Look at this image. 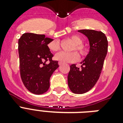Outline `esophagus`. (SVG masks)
<instances>
[{
    "instance_id": "34e87169",
    "label": "esophagus",
    "mask_w": 123,
    "mask_h": 123,
    "mask_svg": "<svg viewBox=\"0 0 123 123\" xmlns=\"http://www.w3.org/2000/svg\"><path fill=\"white\" fill-rule=\"evenodd\" d=\"M62 64V62H59V65L61 66Z\"/></svg>"
}]
</instances>
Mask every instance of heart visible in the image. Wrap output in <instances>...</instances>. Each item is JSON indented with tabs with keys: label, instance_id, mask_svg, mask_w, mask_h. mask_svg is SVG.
Returning a JSON list of instances; mask_svg holds the SVG:
<instances>
[{
	"label": "heart",
	"instance_id": "b5f03b06",
	"mask_svg": "<svg viewBox=\"0 0 123 123\" xmlns=\"http://www.w3.org/2000/svg\"><path fill=\"white\" fill-rule=\"evenodd\" d=\"M70 39L74 43V46L71 48V51L77 50L81 55H86L87 54V49L82 44L83 40L82 38L79 36L74 35L72 36ZM48 47L49 50L52 52H57L60 50V43L58 40H54L48 43ZM54 59L62 63H71L77 61L79 59V55L76 52L69 53L61 52L55 54Z\"/></svg>",
	"mask_w": 123,
	"mask_h": 123
}]
</instances>
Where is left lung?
Masks as SVG:
<instances>
[{"instance_id": "1", "label": "left lung", "mask_w": 123, "mask_h": 123, "mask_svg": "<svg viewBox=\"0 0 123 123\" xmlns=\"http://www.w3.org/2000/svg\"><path fill=\"white\" fill-rule=\"evenodd\" d=\"M78 31L89 39V52L80 62L81 68L75 64L70 66L68 84L73 93L84 94L91 89L99 79L108 51V41L101 31L90 29Z\"/></svg>"}]
</instances>
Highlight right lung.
Returning a JSON list of instances; mask_svg holds the SVG:
<instances>
[{"label": "right lung", "mask_w": 123, "mask_h": 123, "mask_svg": "<svg viewBox=\"0 0 123 123\" xmlns=\"http://www.w3.org/2000/svg\"><path fill=\"white\" fill-rule=\"evenodd\" d=\"M54 40L44 34L24 33L18 40L20 76L24 86L35 94L44 93L50 87V79L58 67L57 61L48 44ZM49 60L50 63L46 61Z\"/></svg>", "instance_id": "obj_1"}]
</instances>
